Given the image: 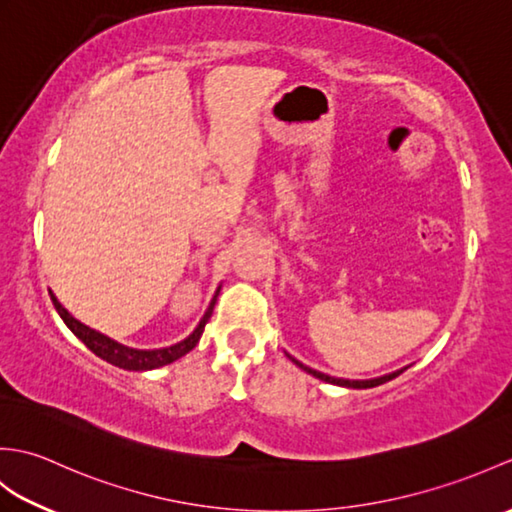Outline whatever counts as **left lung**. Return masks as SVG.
<instances>
[{
  "mask_svg": "<svg viewBox=\"0 0 512 512\" xmlns=\"http://www.w3.org/2000/svg\"><path fill=\"white\" fill-rule=\"evenodd\" d=\"M292 361H295V358H292ZM295 363H297L301 369H306V372L312 374L314 378L325 380V383H332V385L352 387V389H369V387L383 385V383H387V380H391V378H396L398 374H402V369H398V372H394V374H387V376H380V378H372V380H347V378H334V376H328V374H321V372H317V369H310V367H306V365H301L299 361H295Z\"/></svg>",
  "mask_w": 512,
  "mask_h": 512,
  "instance_id": "8db88e82",
  "label": "left lung"
}]
</instances>
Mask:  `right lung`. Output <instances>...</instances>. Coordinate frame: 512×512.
<instances>
[{
	"label": "right lung",
	"instance_id": "obj_1",
	"mask_svg": "<svg viewBox=\"0 0 512 512\" xmlns=\"http://www.w3.org/2000/svg\"><path fill=\"white\" fill-rule=\"evenodd\" d=\"M217 292H220V288H217ZM217 292H215L213 301L209 303V308H206L204 317L200 319L198 328H195L184 341H180L176 345H169V347H160V350H134V347H127V345L116 343L114 339H110V336H105L101 332L88 328V325H83L81 321H76L72 314L61 306V303L57 301V297L52 295V292H50V297H52L54 308H57L63 323L68 325L74 336H79V339L85 343V347H88L90 352H94L96 356L103 358V361L112 363L116 367L129 369V372H145V369H156V367H162V365H169L173 361H178V358H182L184 354H189L193 347L198 345L200 336L204 332V325H206V321L211 319V314H213Z\"/></svg>",
	"mask_w": 512,
	"mask_h": 512
}]
</instances>
